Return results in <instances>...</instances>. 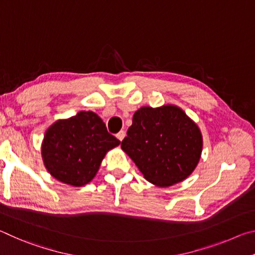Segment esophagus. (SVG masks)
I'll return each instance as SVG.
<instances>
[{"label": "esophagus", "mask_w": 255, "mask_h": 255, "mask_svg": "<svg viewBox=\"0 0 255 255\" xmlns=\"http://www.w3.org/2000/svg\"><path fill=\"white\" fill-rule=\"evenodd\" d=\"M116 136H117L118 139H119L120 141H122V140L124 139V138H125V136H126V133H125V131H124V130H120V131H119Z\"/></svg>", "instance_id": "1"}]
</instances>
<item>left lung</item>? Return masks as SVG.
I'll use <instances>...</instances> for the list:
<instances>
[{
	"instance_id": "obj_1",
	"label": "left lung",
	"mask_w": 255,
	"mask_h": 255,
	"mask_svg": "<svg viewBox=\"0 0 255 255\" xmlns=\"http://www.w3.org/2000/svg\"><path fill=\"white\" fill-rule=\"evenodd\" d=\"M144 178L158 187H170L192 173L200 159L199 127L179 107H141L122 141Z\"/></svg>"
}]
</instances>
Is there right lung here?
Returning a JSON list of instances; mask_svg holds the SVG:
<instances>
[{"mask_svg":"<svg viewBox=\"0 0 255 255\" xmlns=\"http://www.w3.org/2000/svg\"><path fill=\"white\" fill-rule=\"evenodd\" d=\"M119 144L97 114L80 111L47 129L41 155L46 169L56 180L82 187L96 176L108 150Z\"/></svg>","mask_w":255,"mask_h":255,"instance_id":"add662e5","label":"right lung"}]
</instances>
